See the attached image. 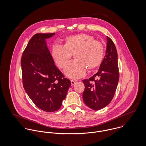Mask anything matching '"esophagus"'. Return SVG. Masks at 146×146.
I'll list each match as a JSON object with an SVG mask.
<instances>
[{"instance_id":"esophagus-1","label":"esophagus","mask_w":146,"mask_h":146,"mask_svg":"<svg viewBox=\"0 0 146 146\" xmlns=\"http://www.w3.org/2000/svg\"><path fill=\"white\" fill-rule=\"evenodd\" d=\"M76 83V81H75V80H71V85H74Z\"/></svg>"}]
</instances>
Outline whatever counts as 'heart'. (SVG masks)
Segmentation results:
<instances>
[{
    "label": "heart",
    "mask_w": 146,
    "mask_h": 146,
    "mask_svg": "<svg viewBox=\"0 0 146 146\" xmlns=\"http://www.w3.org/2000/svg\"><path fill=\"white\" fill-rule=\"evenodd\" d=\"M72 54L75 60L68 64L64 73L71 79H78L85 75L87 68L92 71L101 64L104 48L92 36L79 34L66 37L63 45H54L51 50L54 62L60 68L67 66Z\"/></svg>",
    "instance_id": "heart-1"
}]
</instances>
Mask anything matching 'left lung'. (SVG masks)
Masks as SVG:
<instances>
[{
  "instance_id": "left-lung-1",
  "label": "left lung",
  "mask_w": 146,
  "mask_h": 146,
  "mask_svg": "<svg viewBox=\"0 0 146 146\" xmlns=\"http://www.w3.org/2000/svg\"><path fill=\"white\" fill-rule=\"evenodd\" d=\"M106 54L98 71L83 82V98L85 104L94 110L104 108L112 101L119 79L117 52L112 40L107 36Z\"/></svg>"
}]
</instances>
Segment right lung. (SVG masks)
Segmentation results:
<instances>
[{
	"label": "right lung",
	"mask_w": 146,
	"mask_h": 146,
	"mask_svg": "<svg viewBox=\"0 0 146 146\" xmlns=\"http://www.w3.org/2000/svg\"><path fill=\"white\" fill-rule=\"evenodd\" d=\"M55 33L35 34L21 58L22 82L25 90L38 108L47 112L59 110L71 82L56 66L46 39Z\"/></svg>",
	"instance_id": "1"
}]
</instances>
